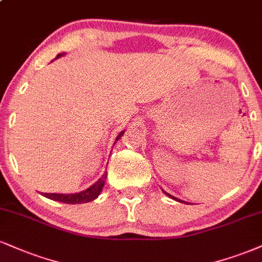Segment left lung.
Listing matches in <instances>:
<instances>
[{
	"instance_id": "left-lung-1",
	"label": "left lung",
	"mask_w": 262,
	"mask_h": 262,
	"mask_svg": "<svg viewBox=\"0 0 262 262\" xmlns=\"http://www.w3.org/2000/svg\"><path fill=\"white\" fill-rule=\"evenodd\" d=\"M162 191H163V193H165V194L167 195V196H168V198H171V199H173V200H176V201H179V203H183V204H187V201H183V200H181V199H178V198L173 196V195H171V194L166 193V191H165V190H163V189H162Z\"/></svg>"
}]
</instances>
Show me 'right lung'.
<instances>
[{"mask_svg": "<svg viewBox=\"0 0 262 262\" xmlns=\"http://www.w3.org/2000/svg\"><path fill=\"white\" fill-rule=\"evenodd\" d=\"M64 55V53H59L57 55V57L59 58L61 56ZM125 130H122L121 133L117 135L116 138V141H118L119 138H122V135L124 134ZM115 141V144H116ZM113 144V146H115ZM107 177V173L105 172L101 178H99V181L96 183H94L91 187H89L85 190L80 191V193H75V194H59V193H42V195L47 199H51L55 201H59V203H64V204H85V203H89V201H93L97 199V196L101 194V190H102L103 185H105V181Z\"/></svg>", "mask_w": 262, "mask_h": 262, "instance_id": "obj_1", "label": "right lung"}]
</instances>
